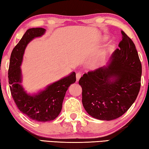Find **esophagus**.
<instances>
[{"label":"esophagus","mask_w":149,"mask_h":149,"mask_svg":"<svg viewBox=\"0 0 149 149\" xmlns=\"http://www.w3.org/2000/svg\"><path fill=\"white\" fill-rule=\"evenodd\" d=\"M81 77V73L80 72H78L77 74H76V78H77V81L78 82L79 81L80 78Z\"/></svg>","instance_id":"obj_1"}]
</instances>
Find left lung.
Wrapping results in <instances>:
<instances>
[{"label": "left lung", "instance_id": "8db88e82", "mask_svg": "<svg viewBox=\"0 0 149 149\" xmlns=\"http://www.w3.org/2000/svg\"><path fill=\"white\" fill-rule=\"evenodd\" d=\"M120 49H116L107 66L83 74L82 87L84 109L93 118L116 119L135 101L141 88L142 65L135 45L121 31Z\"/></svg>", "mask_w": 149, "mask_h": 149}]
</instances>
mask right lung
Here are the masks:
<instances>
[{
  "label": "right lung",
  "instance_id": "obj_1",
  "mask_svg": "<svg viewBox=\"0 0 149 149\" xmlns=\"http://www.w3.org/2000/svg\"><path fill=\"white\" fill-rule=\"evenodd\" d=\"M42 28H32L26 31L10 55L8 68V82L11 95L18 109L29 118L35 121L47 122L60 114L65 94L69 86L76 81V73L71 74L47 86L45 90L34 95L27 94L21 85L22 64L27 45L36 37L45 34Z\"/></svg>",
  "mask_w": 149,
  "mask_h": 149
}]
</instances>
